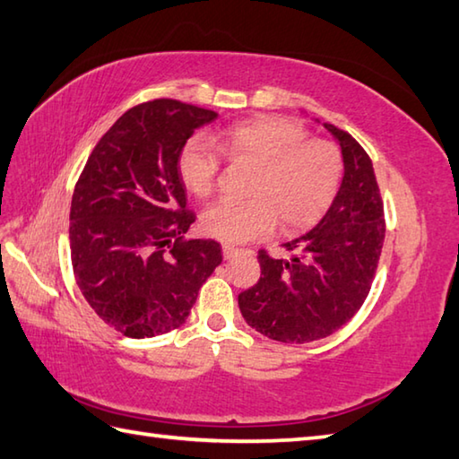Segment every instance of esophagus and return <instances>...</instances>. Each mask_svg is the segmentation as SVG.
I'll list each match as a JSON object with an SVG mask.
<instances>
[{
  "label": "esophagus",
  "instance_id": "1",
  "mask_svg": "<svg viewBox=\"0 0 459 459\" xmlns=\"http://www.w3.org/2000/svg\"><path fill=\"white\" fill-rule=\"evenodd\" d=\"M238 248H232V247H229V245H224L222 247V256H224V260H232L235 258L237 255H238Z\"/></svg>",
  "mask_w": 459,
  "mask_h": 459
}]
</instances>
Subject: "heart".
<instances>
[{
  "mask_svg": "<svg viewBox=\"0 0 459 459\" xmlns=\"http://www.w3.org/2000/svg\"><path fill=\"white\" fill-rule=\"evenodd\" d=\"M214 143L235 161L255 165L247 203L219 201L204 209L201 227L227 245H245L270 235L280 221L284 230L316 222L339 189L343 160L335 143L309 138L298 120L262 116L230 126ZM221 160L203 135H193L178 155V175L193 197L212 191Z\"/></svg>",
  "mask_w": 459,
  "mask_h": 459,
  "instance_id": "heart-1",
  "label": "heart"
}]
</instances>
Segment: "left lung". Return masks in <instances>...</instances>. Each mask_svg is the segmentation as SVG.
<instances>
[{"label":"left lung","instance_id":"8db88e82","mask_svg":"<svg viewBox=\"0 0 459 459\" xmlns=\"http://www.w3.org/2000/svg\"><path fill=\"white\" fill-rule=\"evenodd\" d=\"M324 128L343 155L333 203L314 229L281 245L288 258L260 250L258 284L238 296L247 324L280 343H309L343 327L368 296L385 242L373 161L347 132Z\"/></svg>","mask_w":459,"mask_h":459}]
</instances>
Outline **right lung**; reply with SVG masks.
I'll use <instances>...</instances> for the list:
<instances>
[{"instance_id":"add662e5","label":"right lung","mask_w":459,"mask_h":459,"mask_svg":"<svg viewBox=\"0 0 459 459\" xmlns=\"http://www.w3.org/2000/svg\"><path fill=\"white\" fill-rule=\"evenodd\" d=\"M219 114L178 100L134 106L96 143L71 203L76 284L104 324L132 339L185 324L222 262L214 240H183L195 222L178 175L193 132Z\"/></svg>"}]
</instances>
